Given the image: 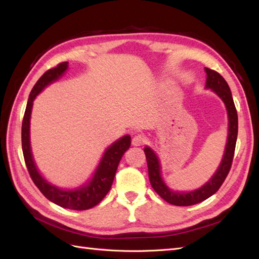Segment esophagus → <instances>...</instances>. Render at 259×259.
<instances>
[{
  "mask_svg": "<svg viewBox=\"0 0 259 259\" xmlns=\"http://www.w3.org/2000/svg\"><path fill=\"white\" fill-rule=\"evenodd\" d=\"M145 142H146V137L144 135H141V134L136 135L133 138V145L136 146V147L142 146L145 144Z\"/></svg>",
  "mask_w": 259,
  "mask_h": 259,
  "instance_id": "34e87169",
  "label": "esophagus"
}]
</instances>
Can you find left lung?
Segmentation results:
<instances>
[{"instance_id":"obj_1","label":"left lung","mask_w":259,"mask_h":259,"mask_svg":"<svg viewBox=\"0 0 259 259\" xmlns=\"http://www.w3.org/2000/svg\"><path fill=\"white\" fill-rule=\"evenodd\" d=\"M205 72L207 74L205 89L211 90L214 95H217L221 98V100L224 102L225 107H226L228 117V133L226 146H225L222 161L219 163L214 174L209 178L208 181L200 186L199 188L189 191L174 190L169 188V186L164 183L161 175L162 168L160 159H159L155 150L151 149L149 146H146L144 149L147 158L149 180L152 188L155 189V191L163 200H166L167 202L175 206H191L206 200L207 198L212 196L214 192L221 188V186L227 177L230 167H232L236 140H237L238 134V117L233 100L232 91H230L226 80L218 72H216V71L205 68Z\"/></svg>"}]
</instances>
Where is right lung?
<instances>
[{
  "mask_svg": "<svg viewBox=\"0 0 259 259\" xmlns=\"http://www.w3.org/2000/svg\"><path fill=\"white\" fill-rule=\"evenodd\" d=\"M68 69L69 62L60 63L57 68L47 71L37 80L35 85L31 90L23 122H22V150H23L24 160L33 183L35 184L46 198L62 208L73 209V210H87V209L97 206L111 188L121 158L130 148L131 137L129 135H124L112 142L104 150L95 172L85 183L78 187L61 188V187L53 185L43 177L40 170L36 167L31 149L30 125L33 101L48 85L52 84L53 82L58 81L61 76H63Z\"/></svg>",
  "mask_w": 259,
  "mask_h": 259,
  "instance_id": "add662e5",
  "label": "right lung"
}]
</instances>
